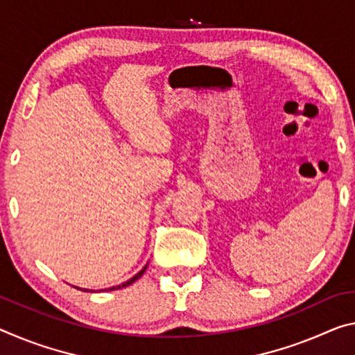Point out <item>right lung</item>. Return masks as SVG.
Listing matches in <instances>:
<instances>
[{"mask_svg": "<svg viewBox=\"0 0 355 355\" xmlns=\"http://www.w3.org/2000/svg\"><path fill=\"white\" fill-rule=\"evenodd\" d=\"M145 270H147V266H145L142 270H140V272L137 273V275H134V277L131 278V279H128V281H125V283H121V284H118V286H114V288H110V291H116V289H121V288H126V286H129V284H132L134 281L136 279H139L140 277H142V275L145 273ZM78 289V288H77ZM80 291H88V289H80ZM93 292V291H92Z\"/></svg>", "mask_w": 355, "mask_h": 355, "instance_id": "right-lung-1", "label": "right lung"}]
</instances>
